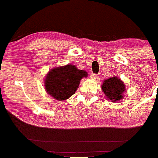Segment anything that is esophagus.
<instances>
[{"label":"esophagus","mask_w":158,"mask_h":158,"mask_svg":"<svg viewBox=\"0 0 158 158\" xmlns=\"http://www.w3.org/2000/svg\"><path fill=\"white\" fill-rule=\"evenodd\" d=\"M98 77V75L96 74V73H91V74H90V77H91L92 79H97Z\"/></svg>","instance_id":"obj_1"}]
</instances>
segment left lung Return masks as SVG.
<instances>
[{"instance_id": "left-lung-1", "label": "left lung", "mask_w": 158, "mask_h": 158, "mask_svg": "<svg viewBox=\"0 0 158 158\" xmlns=\"http://www.w3.org/2000/svg\"><path fill=\"white\" fill-rule=\"evenodd\" d=\"M102 90L107 96V100L116 102L123 98V94L126 91V88L123 81L118 77H112L104 81L102 85Z\"/></svg>"}]
</instances>
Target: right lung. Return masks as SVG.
Segmentation results:
<instances>
[{"label":"right lung","mask_w":158,"mask_h":158,"mask_svg":"<svg viewBox=\"0 0 158 158\" xmlns=\"http://www.w3.org/2000/svg\"><path fill=\"white\" fill-rule=\"evenodd\" d=\"M87 77V72L78 69L72 64L56 67L46 76V91L55 100H67L74 94L82 78Z\"/></svg>","instance_id":"right-lung-1"}]
</instances>
